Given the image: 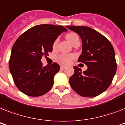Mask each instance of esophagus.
I'll return each instance as SVG.
<instances>
[{
    "instance_id": "34e87169",
    "label": "esophagus",
    "mask_w": 125,
    "mask_h": 125,
    "mask_svg": "<svg viewBox=\"0 0 125 125\" xmlns=\"http://www.w3.org/2000/svg\"><path fill=\"white\" fill-rule=\"evenodd\" d=\"M60 68L61 69H64L65 68V66H64V65H61Z\"/></svg>"
}]
</instances>
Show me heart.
Wrapping results in <instances>:
<instances>
[{
    "label": "heart",
    "mask_w": 125,
    "mask_h": 125,
    "mask_svg": "<svg viewBox=\"0 0 125 125\" xmlns=\"http://www.w3.org/2000/svg\"><path fill=\"white\" fill-rule=\"evenodd\" d=\"M67 40L71 44H73L74 42L77 41V40H79V38H78V35L74 32H70L66 35L65 36ZM57 44H58V40H56L53 43L52 47L53 49H55L57 46ZM74 56L73 54H61L58 55L56 58V60L58 61L59 62H60L61 63L64 65L69 64V63H71V62L74 59Z\"/></svg>",
    "instance_id": "obj_1"
}]
</instances>
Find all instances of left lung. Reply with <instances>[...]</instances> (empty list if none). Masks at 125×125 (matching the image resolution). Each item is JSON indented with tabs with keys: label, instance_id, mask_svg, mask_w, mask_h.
Wrapping results in <instances>:
<instances>
[{
	"label": "left lung",
	"instance_id": "obj_1",
	"mask_svg": "<svg viewBox=\"0 0 125 125\" xmlns=\"http://www.w3.org/2000/svg\"><path fill=\"white\" fill-rule=\"evenodd\" d=\"M80 36L82 42V54L78 62L87 66L82 72L74 66V73L69 78L72 89L85 97H97L106 90L112 82L117 70L115 51L108 39L87 26H67Z\"/></svg>",
	"mask_w": 125,
	"mask_h": 125
}]
</instances>
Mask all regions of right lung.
<instances>
[{
  "mask_svg": "<svg viewBox=\"0 0 125 125\" xmlns=\"http://www.w3.org/2000/svg\"><path fill=\"white\" fill-rule=\"evenodd\" d=\"M67 31L63 26L40 24L21 35L13 45L9 68L17 87L30 97H39L50 91L54 76L60 70L57 63L43 67L42 57L52 51L58 36Z\"/></svg>",
  "mask_w": 125,
  "mask_h": 125,
  "instance_id": "1",
  "label": "right lung"
}]
</instances>
